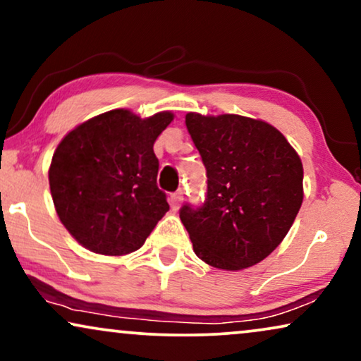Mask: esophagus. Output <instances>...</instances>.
<instances>
[{"label":"esophagus","instance_id":"34e87169","mask_svg":"<svg viewBox=\"0 0 361 361\" xmlns=\"http://www.w3.org/2000/svg\"><path fill=\"white\" fill-rule=\"evenodd\" d=\"M182 200H184V194L182 192H176V194H172L169 197V205L172 210H177L182 204Z\"/></svg>","mask_w":361,"mask_h":361}]
</instances>
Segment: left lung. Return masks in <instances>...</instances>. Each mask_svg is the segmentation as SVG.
<instances>
[{
	"instance_id": "8db88e82",
	"label": "left lung",
	"mask_w": 361,
	"mask_h": 361,
	"mask_svg": "<svg viewBox=\"0 0 361 361\" xmlns=\"http://www.w3.org/2000/svg\"><path fill=\"white\" fill-rule=\"evenodd\" d=\"M207 169V199L180 220L207 264L240 271L263 261L293 226L304 199L300 157L283 133L241 115L187 113Z\"/></svg>"
}]
</instances>
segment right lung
Masks as SVG:
<instances>
[{
    "instance_id": "right-lung-1",
    "label": "right lung",
    "mask_w": 361,
    "mask_h": 361,
    "mask_svg": "<svg viewBox=\"0 0 361 361\" xmlns=\"http://www.w3.org/2000/svg\"><path fill=\"white\" fill-rule=\"evenodd\" d=\"M174 113L141 118L118 108L68 131L49 167L54 207L68 233L97 255L140 250L169 204L159 190L157 136Z\"/></svg>"
}]
</instances>
